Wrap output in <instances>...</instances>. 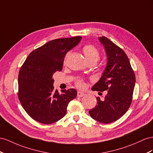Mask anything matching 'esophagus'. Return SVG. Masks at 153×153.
Masks as SVG:
<instances>
[{
	"mask_svg": "<svg viewBox=\"0 0 153 153\" xmlns=\"http://www.w3.org/2000/svg\"><path fill=\"white\" fill-rule=\"evenodd\" d=\"M77 95L78 97H83V96L85 95V94H84L83 92H82L78 91V92H77Z\"/></svg>",
	"mask_w": 153,
	"mask_h": 153,
	"instance_id": "34e87169",
	"label": "esophagus"
}]
</instances>
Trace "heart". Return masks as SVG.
<instances>
[{
  "label": "heart",
  "instance_id": "obj_1",
  "mask_svg": "<svg viewBox=\"0 0 153 153\" xmlns=\"http://www.w3.org/2000/svg\"><path fill=\"white\" fill-rule=\"evenodd\" d=\"M82 50H83V52L88 62H92L96 63L99 60L100 57V51L94 46L90 44L86 45L83 47ZM76 84L77 87L79 88H83L85 86L84 81L82 79H78Z\"/></svg>",
  "mask_w": 153,
  "mask_h": 153
}]
</instances>
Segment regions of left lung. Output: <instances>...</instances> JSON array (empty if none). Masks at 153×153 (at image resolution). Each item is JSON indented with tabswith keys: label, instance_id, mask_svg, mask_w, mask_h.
I'll return each mask as SVG.
<instances>
[{
	"label": "left lung",
	"instance_id": "8db88e82",
	"mask_svg": "<svg viewBox=\"0 0 153 153\" xmlns=\"http://www.w3.org/2000/svg\"><path fill=\"white\" fill-rule=\"evenodd\" d=\"M99 40L105 47L107 63L92 90L99 93L107 91V94L103 100L96 97L97 105L89 114L99 122L109 123L120 119L130 107L136 77L124 51L106 37H100Z\"/></svg>",
	"mask_w": 153,
	"mask_h": 153
}]
</instances>
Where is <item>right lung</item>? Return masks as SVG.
Instances as JSON below:
<instances>
[{
  "mask_svg": "<svg viewBox=\"0 0 153 153\" xmlns=\"http://www.w3.org/2000/svg\"><path fill=\"white\" fill-rule=\"evenodd\" d=\"M80 36L52 40L31 52L19 73L18 97L32 118L51 124L63 117L75 89L54 91L53 74L61 71L66 53L80 42Z\"/></svg>",
  "mask_w": 153,
  "mask_h": 153,
  "instance_id": "1",
  "label": "right lung"
}]
</instances>
